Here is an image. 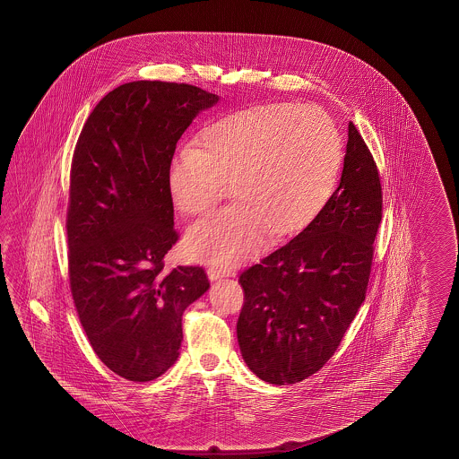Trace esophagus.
Wrapping results in <instances>:
<instances>
[{"mask_svg": "<svg viewBox=\"0 0 459 459\" xmlns=\"http://www.w3.org/2000/svg\"><path fill=\"white\" fill-rule=\"evenodd\" d=\"M206 273H208V279H210V281H218V279L228 275V273L220 271V269H215V267H210V269L206 271Z\"/></svg>", "mask_w": 459, "mask_h": 459, "instance_id": "obj_1", "label": "esophagus"}]
</instances>
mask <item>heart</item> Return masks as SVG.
<instances>
[{"label":"heart","instance_id":"obj_1","mask_svg":"<svg viewBox=\"0 0 459 459\" xmlns=\"http://www.w3.org/2000/svg\"><path fill=\"white\" fill-rule=\"evenodd\" d=\"M342 160L340 133L318 108L275 101L216 119L202 147L186 144L167 167V192L186 215L216 205L228 184L236 200L188 228L186 251L231 265L253 255L264 233H299L332 196Z\"/></svg>","mask_w":459,"mask_h":459}]
</instances>
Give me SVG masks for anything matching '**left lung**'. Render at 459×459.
<instances>
[{
  "label": "left lung",
  "mask_w": 459,
  "mask_h": 459,
  "mask_svg": "<svg viewBox=\"0 0 459 459\" xmlns=\"http://www.w3.org/2000/svg\"><path fill=\"white\" fill-rule=\"evenodd\" d=\"M381 190L371 152L350 123L342 180L320 213L239 277L238 342L259 379L275 385L303 381L340 346L366 299Z\"/></svg>",
  "instance_id": "left-lung-1"
}]
</instances>
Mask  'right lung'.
I'll use <instances>...</instances> for the list:
<instances>
[{"instance_id": "1", "label": "right lung", "mask_w": 459, "mask_h": 459, "mask_svg": "<svg viewBox=\"0 0 459 459\" xmlns=\"http://www.w3.org/2000/svg\"><path fill=\"white\" fill-rule=\"evenodd\" d=\"M218 95L139 80L88 117L70 172V290L98 358L127 381L174 366L182 315L210 289L202 267H164L177 243L167 167L177 143Z\"/></svg>"}]
</instances>
